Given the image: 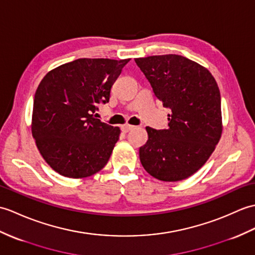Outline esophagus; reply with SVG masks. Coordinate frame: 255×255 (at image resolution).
I'll use <instances>...</instances> for the list:
<instances>
[{
  "label": "esophagus",
  "mask_w": 255,
  "mask_h": 255,
  "mask_svg": "<svg viewBox=\"0 0 255 255\" xmlns=\"http://www.w3.org/2000/svg\"><path fill=\"white\" fill-rule=\"evenodd\" d=\"M134 128H135V126L129 125V124H126V125L122 126V130H123L124 132H128V131H130V130H132V129H134Z\"/></svg>",
  "instance_id": "34e87169"
}]
</instances>
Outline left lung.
I'll list each match as a JSON object with an SVG mask.
<instances>
[{"instance_id":"1","label":"left lung","mask_w":255,"mask_h":255,"mask_svg":"<svg viewBox=\"0 0 255 255\" xmlns=\"http://www.w3.org/2000/svg\"><path fill=\"white\" fill-rule=\"evenodd\" d=\"M168 114V128L146 127L140 162L154 178L179 181L203 166L222 137L221 93L202 65L176 55L134 58Z\"/></svg>"}]
</instances>
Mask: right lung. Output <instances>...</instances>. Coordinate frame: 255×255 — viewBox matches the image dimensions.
Returning <instances> with one entry per match:
<instances>
[{"mask_svg": "<svg viewBox=\"0 0 255 255\" xmlns=\"http://www.w3.org/2000/svg\"><path fill=\"white\" fill-rule=\"evenodd\" d=\"M78 58L50 70L34 94L31 132L52 169L68 178H86L102 169L120 139V127L96 117L129 62Z\"/></svg>", "mask_w": 255, "mask_h": 255, "instance_id": "1", "label": "right lung"}]
</instances>
